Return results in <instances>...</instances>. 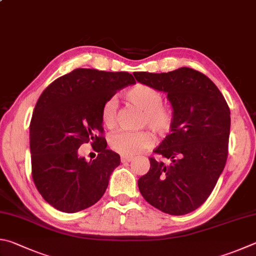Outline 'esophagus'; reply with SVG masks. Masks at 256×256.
Masks as SVG:
<instances>
[{"mask_svg": "<svg viewBox=\"0 0 256 256\" xmlns=\"http://www.w3.org/2000/svg\"><path fill=\"white\" fill-rule=\"evenodd\" d=\"M132 160H133V156H120V161H122V164H128V162Z\"/></svg>", "mask_w": 256, "mask_h": 256, "instance_id": "34e87169", "label": "esophagus"}]
</instances>
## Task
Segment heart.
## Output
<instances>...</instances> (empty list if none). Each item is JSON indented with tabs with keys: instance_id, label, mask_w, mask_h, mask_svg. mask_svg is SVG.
I'll return each instance as SVG.
<instances>
[{
	"instance_id": "obj_1",
	"label": "heart",
	"mask_w": 256,
	"mask_h": 256,
	"mask_svg": "<svg viewBox=\"0 0 256 256\" xmlns=\"http://www.w3.org/2000/svg\"><path fill=\"white\" fill-rule=\"evenodd\" d=\"M124 98L136 106L143 112L142 124L148 125L158 136H166L174 123V112L168 106L162 104V94L154 87L146 84H136L125 92ZM118 103L110 98L102 106V123L108 128H114L116 123ZM153 136L150 131L142 130L138 132H118L110 138V146L122 156H136L144 148L151 146Z\"/></svg>"
}]
</instances>
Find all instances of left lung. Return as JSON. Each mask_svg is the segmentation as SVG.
<instances>
[{
	"mask_svg": "<svg viewBox=\"0 0 256 256\" xmlns=\"http://www.w3.org/2000/svg\"><path fill=\"white\" fill-rule=\"evenodd\" d=\"M136 80L166 92L174 110L170 134L151 156L150 170L138 181L146 200L166 214L186 215L207 200L228 156L230 112L217 86L192 68L152 74Z\"/></svg>",
	"mask_w": 256,
	"mask_h": 256,
	"instance_id": "left-lung-1",
	"label": "left lung"
}]
</instances>
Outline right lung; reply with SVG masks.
<instances>
[{
  "label": "right lung",
  "mask_w": 256,
  "mask_h": 256,
  "mask_svg": "<svg viewBox=\"0 0 256 256\" xmlns=\"http://www.w3.org/2000/svg\"><path fill=\"white\" fill-rule=\"evenodd\" d=\"M131 74L78 68L59 77L40 95L30 123L32 179L46 202L64 212H77L103 197L120 156L106 148L102 106L116 90L134 85ZM99 153L86 162L82 144Z\"/></svg>",
  "instance_id": "right-lung-1"
}]
</instances>
